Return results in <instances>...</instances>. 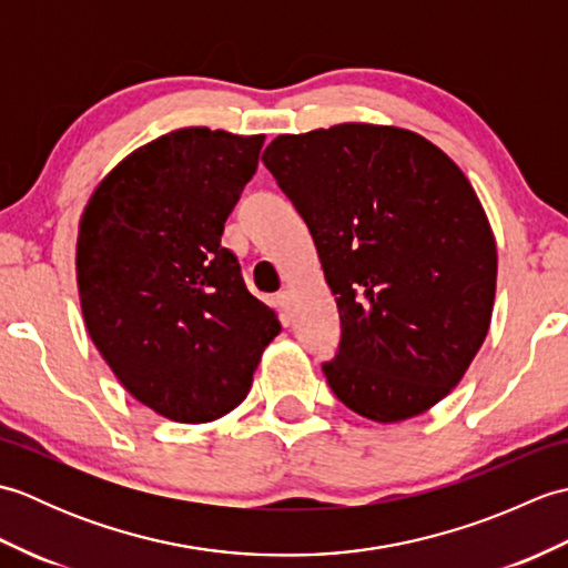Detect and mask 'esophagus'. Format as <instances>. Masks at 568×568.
<instances>
[{
    "mask_svg": "<svg viewBox=\"0 0 568 568\" xmlns=\"http://www.w3.org/2000/svg\"><path fill=\"white\" fill-rule=\"evenodd\" d=\"M275 303H277V307H281L283 312H291V305H293V293L287 291V287H285V291H281V293L275 295Z\"/></svg>",
    "mask_w": 568,
    "mask_h": 568,
    "instance_id": "1",
    "label": "esophagus"
}]
</instances>
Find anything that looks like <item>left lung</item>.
Masks as SVG:
<instances>
[{
	"mask_svg": "<svg viewBox=\"0 0 568 568\" xmlns=\"http://www.w3.org/2000/svg\"><path fill=\"white\" fill-rule=\"evenodd\" d=\"M265 168L303 216L336 295L342 339L322 371L376 422L422 415L484 344L498 253L458 165L419 134L339 124L277 136Z\"/></svg>",
	"mask_w": 568,
	"mask_h": 568,
	"instance_id": "obj_1",
	"label": "left lung"
}]
</instances>
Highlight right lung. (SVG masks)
I'll return each instance as SVG.
<instances>
[{"label": "right lung", "mask_w": 568, "mask_h": 568, "mask_svg": "<svg viewBox=\"0 0 568 568\" xmlns=\"http://www.w3.org/2000/svg\"><path fill=\"white\" fill-rule=\"evenodd\" d=\"M261 146L263 136L178 129L126 155L80 222L78 287L94 346L139 403L185 425L232 413L281 332L222 246Z\"/></svg>", "instance_id": "right-lung-1"}]
</instances>
